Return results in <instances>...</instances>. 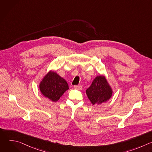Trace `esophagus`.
I'll return each mask as SVG.
<instances>
[{"label":"esophagus","instance_id":"obj_1","mask_svg":"<svg viewBox=\"0 0 152 152\" xmlns=\"http://www.w3.org/2000/svg\"><path fill=\"white\" fill-rule=\"evenodd\" d=\"M74 88H75V89H77V90H82V86H81V85H75L74 86Z\"/></svg>","mask_w":152,"mask_h":152}]
</instances>
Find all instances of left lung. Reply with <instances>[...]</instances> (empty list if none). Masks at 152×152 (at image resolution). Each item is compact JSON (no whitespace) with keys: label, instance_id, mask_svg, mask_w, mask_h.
Segmentation results:
<instances>
[{"label":"left lung","instance_id":"left-lung-1","mask_svg":"<svg viewBox=\"0 0 152 152\" xmlns=\"http://www.w3.org/2000/svg\"><path fill=\"white\" fill-rule=\"evenodd\" d=\"M86 93L93 104H100L109 100L113 91L104 76H97L93 81Z\"/></svg>","mask_w":152,"mask_h":152}]
</instances>
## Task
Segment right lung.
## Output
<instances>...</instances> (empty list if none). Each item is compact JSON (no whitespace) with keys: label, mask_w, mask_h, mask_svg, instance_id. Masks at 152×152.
Wrapping results in <instances>:
<instances>
[{"label":"right lung","mask_w":152,"mask_h":152,"mask_svg":"<svg viewBox=\"0 0 152 152\" xmlns=\"http://www.w3.org/2000/svg\"><path fill=\"white\" fill-rule=\"evenodd\" d=\"M69 88L66 80L53 72H49L39 85L41 93L53 102L58 101Z\"/></svg>","instance_id":"add662e5"}]
</instances>
